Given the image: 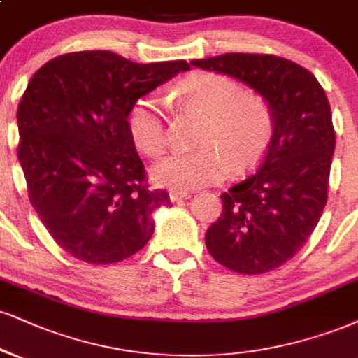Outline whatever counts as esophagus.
Segmentation results:
<instances>
[{
    "label": "esophagus",
    "instance_id": "esophagus-1",
    "mask_svg": "<svg viewBox=\"0 0 358 358\" xmlns=\"http://www.w3.org/2000/svg\"><path fill=\"white\" fill-rule=\"evenodd\" d=\"M188 196H190V193H188V192H171L170 193V200L173 201V203H175V201H180V200H187Z\"/></svg>",
    "mask_w": 358,
    "mask_h": 358
}]
</instances>
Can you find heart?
I'll use <instances>...</instances> for the list:
<instances>
[{
  "mask_svg": "<svg viewBox=\"0 0 358 358\" xmlns=\"http://www.w3.org/2000/svg\"><path fill=\"white\" fill-rule=\"evenodd\" d=\"M185 111L205 118L196 146L201 150L176 155L158 163L155 183L176 190H192L222 182L228 171L242 173L255 166L268 150L275 133L270 103L255 90L213 71H198L175 90ZM128 133L141 153L158 158L166 152V123L157 94L133 103L127 118Z\"/></svg>",
  "mask_w": 358,
  "mask_h": 358,
  "instance_id": "b5f03b06",
  "label": "heart"
}]
</instances>
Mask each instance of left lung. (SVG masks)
Masks as SVG:
<instances>
[{
	"label": "left lung",
	"mask_w": 358,
	"mask_h": 358,
	"mask_svg": "<svg viewBox=\"0 0 358 358\" xmlns=\"http://www.w3.org/2000/svg\"><path fill=\"white\" fill-rule=\"evenodd\" d=\"M225 73L268 100L275 133L253 175L222 195L205 245L231 272L260 275L296 255L327 198L335 130L327 94L307 68L275 55L227 53L192 62Z\"/></svg>",
	"instance_id": "1"
}]
</instances>
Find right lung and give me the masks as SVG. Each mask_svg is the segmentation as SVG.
I'll return each mask as SVG.
<instances>
[{
  "instance_id": "add662e5",
  "label": "right lung",
  "mask_w": 358,
  "mask_h": 358,
  "mask_svg": "<svg viewBox=\"0 0 358 358\" xmlns=\"http://www.w3.org/2000/svg\"><path fill=\"white\" fill-rule=\"evenodd\" d=\"M190 64H140L111 51H75L45 63L18 106V160L28 196L56 243L78 260L108 265L135 255L153 235L150 190L127 127L138 98Z\"/></svg>"
}]
</instances>
